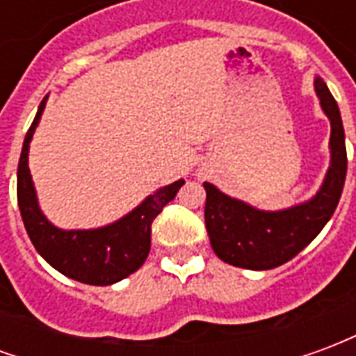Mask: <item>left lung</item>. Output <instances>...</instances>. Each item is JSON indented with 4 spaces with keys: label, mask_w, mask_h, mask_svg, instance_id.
<instances>
[{
    "label": "left lung",
    "mask_w": 356,
    "mask_h": 356,
    "mask_svg": "<svg viewBox=\"0 0 356 356\" xmlns=\"http://www.w3.org/2000/svg\"><path fill=\"white\" fill-rule=\"evenodd\" d=\"M314 93L328 116L332 131L328 171L313 198L286 209L267 211L221 193L211 183H204L206 229L209 244L221 261L250 270L278 267L309 246L334 216L347 173L343 124L336 99L318 76L314 78Z\"/></svg>",
    "instance_id": "8db88e82"
}]
</instances>
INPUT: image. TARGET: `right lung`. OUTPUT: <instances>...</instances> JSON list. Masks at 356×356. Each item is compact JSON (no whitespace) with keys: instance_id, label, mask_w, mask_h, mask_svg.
<instances>
[{"instance_id":"right-lung-1","label":"right lung","mask_w":356,"mask_h":356,"mask_svg":"<svg viewBox=\"0 0 356 356\" xmlns=\"http://www.w3.org/2000/svg\"><path fill=\"white\" fill-rule=\"evenodd\" d=\"M47 97L49 95H45L24 137L17 171V198L28 236L38 254L51 267L57 268L58 273L68 278L91 286L116 284L147 261V255L150 252L152 221L162 211L163 206L175 198L185 181L179 179L171 185L160 186L158 191L148 194L127 216L104 227L72 231L55 227L40 208L34 181L28 168L30 140L42 120Z\"/></svg>"}]
</instances>
